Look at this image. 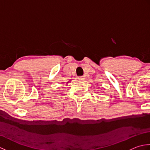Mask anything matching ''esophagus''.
Here are the masks:
<instances>
[{"mask_svg":"<svg viewBox=\"0 0 150 150\" xmlns=\"http://www.w3.org/2000/svg\"><path fill=\"white\" fill-rule=\"evenodd\" d=\"M78 79H79V80L81 81H82L84 80V77H82V76H81V77H79Z\"/></svg>","mask_w":150,"mask_h":150,"instance_id":"obj_1","label":"esophagus"}]
</instances>
